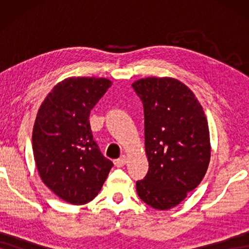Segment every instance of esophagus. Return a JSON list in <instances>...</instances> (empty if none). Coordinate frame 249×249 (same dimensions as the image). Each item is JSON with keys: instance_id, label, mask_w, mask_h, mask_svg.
<instances>
[{"instance_id": "1", "label": "esophagus", "mask_w": 249, "mask_h": 249, "mask_svg": "<svg viewBox=\"0 0 249 249\" xmlns=\"http://www.w3.org/2000/svg\"><path fill=\"white\" fill-rule=\"evenodd\" d=\"M125 163H127V158H125L124 155H122L120 159L115 160V161H114V164H115V166H118V168H122V166H124Z\"/></svg>"}]
</instances>
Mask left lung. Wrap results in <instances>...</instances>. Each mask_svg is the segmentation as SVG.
Returning a JSON list of instances; mask_svg holds the SVG:
<instances>
[{
    "label": "left lung",
    "mask_w": 249,
    "mask_h": 249,
    "mask_svg": "<svg viewBox=\"0 0 249 249\" xmlns=\"http://www.w3.org/2000/svg\"><path fill=\"white\" fill-rule=\"evenodd\" d=\"M131 86L144 105L148 161L136 190L153 209L170 210L199 185L209 168L206 115L190 88L175 78H142Z\"/></svg>",
    "instance_id": "1"
}]
</instances>
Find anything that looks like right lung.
I'll use <instances>...</instances> for the list:
<instances>
[{"label": "right lung", "instance_id": "add662e5", "mask_svg": "<svg viewBox=\"0 0 249 249\" xmlns=\"http://www.w3.org/2000/svg\"><path fill=\"white\" fill-rule=\"evenodd\" d=\"M107 78L69 77L47 94L33 129L37 171L46 187L72 205L90 202L113 163L93 141L89 113L111 87Z\"/></svg>", "mask_w": 249, "mask_h": 249}]
</instances>
